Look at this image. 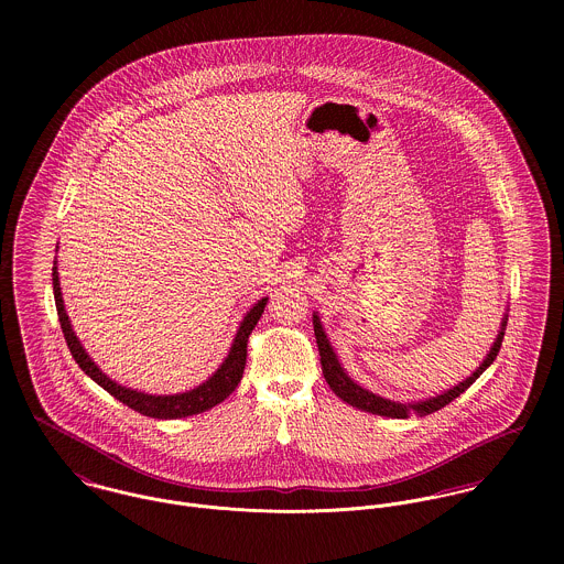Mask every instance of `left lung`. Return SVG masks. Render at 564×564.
<instances>
[{
	"mask_svg": "<svg viewBox=\"0 0 564 564\" xmlns=\"http://www.w3.org/2000/svg\"><path fill=\"white\" fill-rule=\"evenodd\" d=\"M506 323H508V315H503L501 319V327L497 332V338L495 343L490 345L488 354L484 356L480 367L469 376L465 378L463 382H458L456 387L443 391L441 395H434V398H425V400H419V402H395V400H387L382 395H376L371 393L369 389L360 387L358 382H354L349 378V373L343 369V365L338 362V356L336 351L332 349L329 345V338L323 329L322 319L317 313H313V325H315V338H317V347H319V356H322V369L323 378L325 382L329 384V389L349 405L358 408V410H365V412H371V414H380V416H391V419H405L408 414H416V416H425V414H432L441 408H445L447 403L454 402L456 398H460L480 376L484 371L492 365V360L497 358L499 354V347H501V340H503V332H506Z\"/></svg>",
	"mask_w": 564,
	"mask_h": 564,
	"instance_id": "1",
	"label": "left lung"
}]
</instances>
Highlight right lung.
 <instances>
[{
	"label": "right lung",
	"instance_id": "right-lung-1",
	"mask_svg": "<svg viewBox=\"0 0 564 564\" xmlns=\"http://www.w3.org/2000/svg\"><path fill=\"white\" fill-rule=\"evenodd\" d=\"M58 251V249H56ZM52 280H54V300H56V311H58V319L61 327L65 334V340L69 345V351L74 356V360L80 365L82 371L97 382L104 391H108L115 400L126 403L128 408L152 416V419H184L191 414H199L210 410L213 405L224 402L226 398H230V393L239 387L241 382L242 371H245V360H247V338L251 334V329L256 327L258 319L264 313L267 300L262 297L258 300L242 317L239 323V329L235 334V340L230 345L228 356L224 358V362L219 365V369L199 387L184 391V393H175V395H152L145 391H137L130 387H121L119 382H115L112 378H108L97 365L95 360L88 356V351L82 347L80 338L74 332V325L69 322V315L65 311V300H63V291H61V280H58V260H54L52 267Z\"/></svg>",
	"mask_w": 564,
	"mask_h": 564
}]
</instances>
